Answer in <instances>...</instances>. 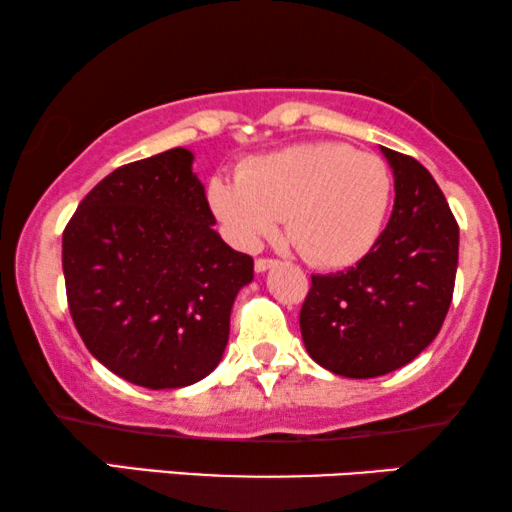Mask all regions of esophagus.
I'll return each instance as SVG.
<instances>
[{"mask_svg":"<svg viewBox=\"0 0 512 512\" xmlns=\"http://www.w3.org/2000/svg\"><path fill=\"white\" fill-rule=\"evenodd\" d=\"M277 261H275V258H256V272H265V270H268V268H272V265H275Z\"/></svg>","mask_w":512,"mask_h":512,"instance_id":"esophagus-1","label":"esophagus"}]
</instances>
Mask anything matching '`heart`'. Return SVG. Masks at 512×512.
<instances>
[{
	"mask_svg": "<svg viewBox=\"0 0 512 512\" xmlns=\"http://www.w3.org/2000/svg\"><path fill=\"white\" fill-rule=\"evenodd\" d=\"M207 195L244 247L254 249L275 235L286 216V237L307 263L347 268L380 240L394 179L373 153L312 142L249 160L235 179L214 177Z\"/></svg>",
	"mask_w": 512,
	"mask_h": 512,
	"instance_id": "1",
	"label": "heart"
}]
</instances>
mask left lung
Returning <instances> with one entry per match:
<instances>
[{
	"instance_id": "1",
	"label": "left lung",
	"mask_w": 512,
	"mask_h": 512,
	"mask_svg": "<svg viewBox=\"0 0 512 512\" xmlns=\"http://www.w3.org/2000/svg\"><path fill=\"white\" fill-rule=\"evenodd\" d=\"M394 170V212L375 247L352 268L312 275L300 307L307 354L342 377H377L424 352L450 310L459 226L436 179L405 153Z\"/></svg>"
}]
</instances>
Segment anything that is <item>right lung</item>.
Instances as JSON below:
<instances>
[{
	"mask_svg": "<svg viewBox=\"0 0 512 512\" xmlns=\"http://www.w3.org/2000/svg\"><path fill=\"white\" fill-rule=\"evenodd\" d=\"M191 151L107 174L62 233L67 305L88 352L123 380L179 389L219 366L254 258L214 230Z\"/></svg>",
	"mask_w": 512,
	"mask_h": 512,
	"instance_id": "1",
	"label": "right lung"
}]
</instances>
